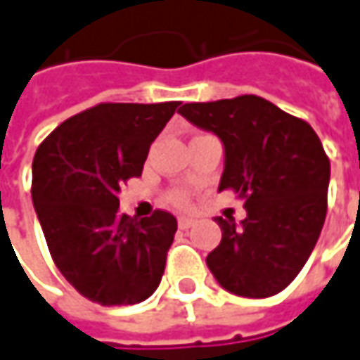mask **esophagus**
<instances>
[{
    "label": "esophagus",
    "instance_id": "obj_1",
    "mask_svg": "<svg viewBox=\"0 0 360 360\" xmlns=\"http://www.w3.org/2000/svg\"><path fill=\"white\" fill-rule=\"evenodd\" d=\"M191 226H195V220L188 216H179V228L181 230H188Z\"/></svg>",
    "mask_w": 360,
    "mask_h": 360
}]
</instances>
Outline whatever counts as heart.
Wrapping results in <instances>:
<instances>
[{
    "instance_id": "heart-1",
    "label": "heart",
    "mask_w": 360,
    "mask_h": 360,
    "mask_svg": "<svg viewBox=\"0 0 360 360\" xmlns=\"http://www.w3.org/2000/svg\"><path fill=\"white\" fill-rule=\"evenodd\" d=\"M169 200H172L175 206H187L188 205V195L185 191H175L169 195Z\"/></svg>"
}]
</instances>
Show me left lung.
Wrapping results in <instances>:
<instances>
[{"label":"left lung","mask_w":360,"mask_h":360,"mask_svg":"<svg viewBox=\"0 0 360 360\" xmlns=\"http://www.w3.org/2000/svg\"><path fill=\"white\" fill-rule=\"evenodd\" d=\"M181 117L224 146L218 191L245 198V218L214 222L222 240L206 265L218 285L245 298L285 290L310 257L328 210L329 160L314 128L255 95L185 103Z\"/></svg>","instance_id":"obj_1"}]
</instances>
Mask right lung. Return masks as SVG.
<instances>
[{"label":"right lung","mask_w":360,"mask_h":360,"mask_svg":"<svg viewBox=\"0 0 360 360\" xmlns=\"http://www.w3.org/2000/svg\"><path fill=\"white\" fill-rule=\"evenodd\" d=\"M177 101L101 103L75 115L39 146L32 205L58 271L101 306H130L160 285L175 216L119 212L120 187L142 173L150 146Z\"/></svg>","instance_id":"add662e5"}]
</instances>
